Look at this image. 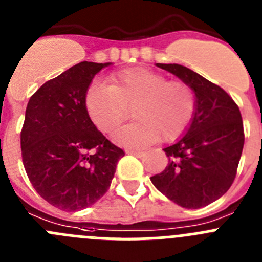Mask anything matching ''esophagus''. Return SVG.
Here are the masks:
<instances>
[{
    "label": "esophagus",
    "instance_id": "1",
    "mask_svg": "<svg viewBox=\"0 0 262 262\" xmlns=\"http://www.w3.org/2000/svg\"><path fill=\"white\" fill-rule=\"evenodd\" d=\"M128 155H134L136 156V157H141V156H144V152H141V150H134V149H128L126 150Z\"/></svg>",
    "mask_w": 262,
    "mask_h": 262
}]
</instances>
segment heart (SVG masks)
<instances>
[{
	"instance_id": "1",
	"label": "heart",
	"mask_w": 262,
	"mask_h": 262,
	"mask_svg": "<svg viewBox=\"0 0 262 262\" xmlns=\"http://www.w3.org/2000/svg\"><path fill=\"white\" fill-rule=\"evenodd\" d=\"M85 110L102 134H112L128 117L136 119L114 134V140L127 147H144L162 139L181 136L191 123L196 97L188 84L167 80L145 67H134L110 76L109 84L95 81L85 92Z\"/></svg>"
}]
</instances>
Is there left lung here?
Returning <instances> with one entry per match:
<instances>
[{
	"label": "left lung",
	"mask_w": 262,
	"mask_h": 262,
	"mask_svg": "<svg viewBox=\"0 0 262 262\" xmlns=\"http://www.w3.org/2000/svg\"><path fill=\"white\" fill-rule=\"evenodd\" d=\"M156 66L188 84L196 109L186 135L164 149L170 164L150 181L175 204L198 209L225 195L234 182L244 145L241 110L220 85L191 69L177 63Z\"/></svg>",
	"instance_id": "1"
}]
</instances>
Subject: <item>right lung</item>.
I'll use <instances>...</instances> for the list:
<instances>
[{"instance_id": "add662e5", "label": "right lung", "mask_w": 262, "mask_h": 262, "mask_svg": "<svg viewBox=\"0 0 262 262\" xmlns=\"http://www.w3.org/2000/svg\"><path fill=\"white\" fill-rule=\"evenodd\" d=\"M109 64L80 62L42 84L28 101L23 165L36 192L58 209L80 210L102 198L124 156L96 128L84 104L92 79Z\"/></svg>"}]
</instances>
